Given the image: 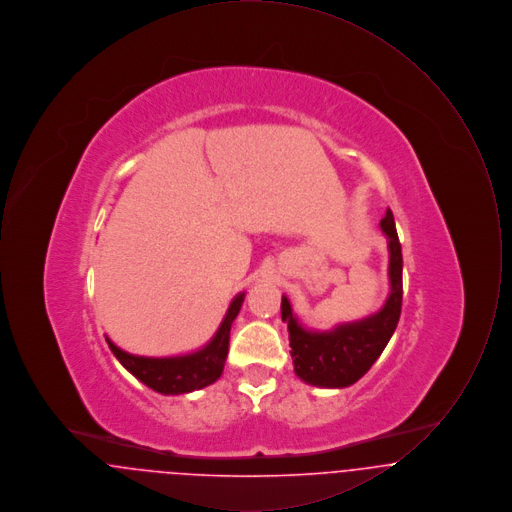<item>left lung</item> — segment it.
I'll use <instances>...</instances> for the list:
<instances>
[{
	"instance_id": "8db88e82",
	"label": "left lung",
	"mask_w": 512,
	"mask_h": 512,
	"mask_svg": "<svg viewBox=\"0 0 512 512\" xmlns=\"http://www.w3.org/2000/svg\"><path fill=\"white\" fill-rule=\"evenodd\" d=\"M380 226L390 247L391 292L376 315L318 334L297 324L288 297H282L280 309L290 332L295 374L307 384L322 388H347L355 384L376 363L397 328L403 303V255L390 209Z\"/></svg>"
}]
</instances>
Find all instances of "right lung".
<instances>
[{
    "instance_id": "1",
    "label": "right lung",
    "mask_w": 512,
    "mask_h": 512,
    "mask_svg": "<svg viewBox=\"0 0 512 512\" xmlns=\"http://www.w3.org/2000/svg\"><path fill=\"white\" fill-rule=\"evenodd\" d=\"M242 303H244V293H240L232 301L226 317L220 324L219 332L215 334L211 343L192 355L171 357V359L138 357L122 351L109 338L105 340L109 343L113 355L121 361V365L128 372H132L140 382H144L147 388L165 395L201 390L213 384L222 374L226 355H228V345H230V328L234 318L240 313Z\"/></svg>"
}]
</instances>
